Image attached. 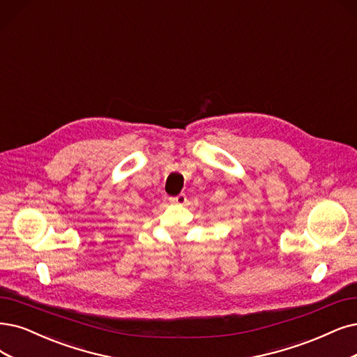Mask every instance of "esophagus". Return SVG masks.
<instances>
[{
  "mask_svg": "<svg viewBox=\"0 0 357 357\" xmlns=\"http://www.w3.org/2000/svg\"><path fill=\"white\" fill-rule=\"evenodd\" d=\"M174 206H183L187 203V195L185 194H179L176 197H172V199L169 200Z\"/></svg>",
  "mask_w": 357,
  "mask_h": 357,
  "instance_id": "34e87169",
  "label": "esophagus"
}]
</instances>
